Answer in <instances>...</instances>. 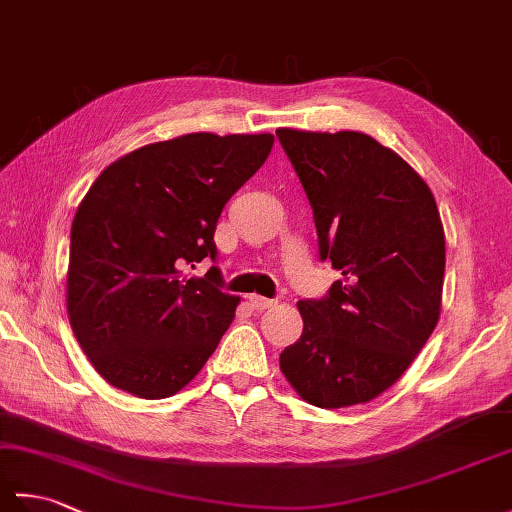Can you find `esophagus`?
Listing matches in <instances>:
<instances>
[{
	"label": "esophagus",
	"mask_w": 512,
	"mask_h": 512,
	"mask_svg": "<svg viewBox=\"0 0 512 512\" xmlns=\"http://www.w3.org/2000/svg\"><path fill=\"white\" fill-rule=\"evenodd\" d=\"M275 303H277V301L266 299V297H259V295L248 297V306L253 308V310H257V312H264V310H268V308H273Z\"/></svg>",
	"instance_id": "esophagus-1"
}]
</instances>
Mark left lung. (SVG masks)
Listing matches in <instances>:
<instances>
[{
	"label": "left lung",
	"instance_id": "obj_1",
	"mask_svg": "<svg viewBox=\"0 0 512 512\" xmlns=\"http://www.w3.org/2000/svg\"><path fill=\"white\" fill-rule=\"evenodd\" d=\"M277 136L310 200L319 255L343 275L325 299L297 303L303 332L279 367L314 407L363 405L407 372L440 319L447 248L436 198L367 134Z\"/></svg>",
	"mask_w": 512,
	"mask_h": 512
}]
</instances>
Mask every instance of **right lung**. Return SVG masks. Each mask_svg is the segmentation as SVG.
Masks as SVG:
<instances>
[{"instance_id":"right-lung-1","label":"right lung","mask_w":512,"mask_h":512,"mask_svg":"<svg viewBox=\"0 0 512 512\" xmlns=\"http://www.w3.org/2000/svg\"><path fill=\"white\" fill-rule=\"evenodd\" d=\"M273 134H184L112 162L76 209L68 317L96 372L127 394L158 400L198 376L233 323L239 297L215 259L224 204L264 165Z\"/></svg>"}]
</instances>
